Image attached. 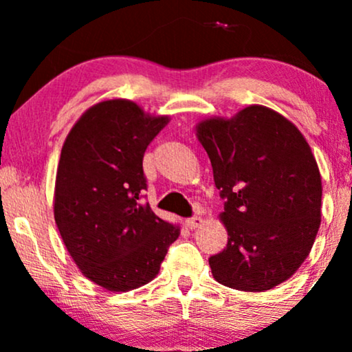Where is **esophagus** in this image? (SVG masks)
I'll use <instances>...</instances> for the list:
<instances>
[{"label": "esophagus", "mask_w": 352, "mask_h": 352, "mask_svg": "<svg viewBox=\"0 0 352 352\" xmlns=\"http://www.w3.org/2000/svg\"><path fill=\"white\" fill-rule=\"evenodd\" d=\"M201 223H204V218H201V217H192V218H188L187 221H185V225H187V228H190V230L199 228Z\"/></svg>", "instance_id": "34e87169"}]
</instances>
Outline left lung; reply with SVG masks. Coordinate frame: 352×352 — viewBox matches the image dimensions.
Wrapping results in <instances>:
<instances>
[{
    "mask_svg": "<svg viewBox=\"0 0 352 352\" xmlns=\"http://www.w3.org/2000/svg\"><path fill=\"white\" fill-rule=\"evenodd\" d=\"M195 134L225 200L228 233L210 256L213 278L240 292H266L298 272L321 225V173L292 120L252 104L233 117H207Z\"/></svg>",
    "mask_w": 352,
    "mask_h": 352,
    "instance_id": "8db88e82",
    "label": "left lung"
}]
</instances>
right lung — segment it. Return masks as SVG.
<instances>
[{"mask_svg": "<svg viewBox=\"0 0 352 352\" xmlns=\"http://www.w3.org/2000/svg\"><path fill=\"white\" fill-rule=\"evenodd\" d=\"M170 122L129 99H104L64 140L54 185V220L80 273L112 293L151 283L180 235L140 201L145 148Z\"/></svg>", "mask_w": 352, "mask_h": 352, "instance_id": "right-lung-1", "label": "right lung"}]
</instances>
